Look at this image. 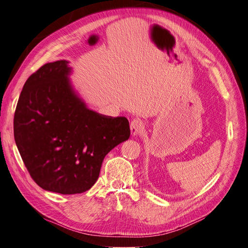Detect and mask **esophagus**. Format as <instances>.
I'll list each match as a JSON object with an SVG mask.
<instances>
[{
  "label": "esophagus",
  "mask_w": 248,
  "mask_h": 248,
  "mask_svg": "<svg viewBox=\"0 0 248 248\" xmlns=\"http://www.w3.org/2000/svg\"><path fill=\"white\" fill-rule=\"evenodd\" d=\"M144 129V123L143 120L140 119H133L130 124V130H131V135L135 136L141 132V130Z\"/></svg>",
  "instance_id": "esophagus-1"
}]
</instances>
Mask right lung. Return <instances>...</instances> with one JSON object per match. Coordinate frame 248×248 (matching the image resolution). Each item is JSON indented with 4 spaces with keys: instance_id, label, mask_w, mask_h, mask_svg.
I'll use <instances>...</instances> for the list:
<instances>
[{
    "instance_id": "1",
    "label": "right lung",
    "mask_w": 248,
    "mask_h": 248,
    "mask_svg": "<svg viewBox=\"0 0 248 248\" xmlns=\"http://www.w3.org/2000/svg\"><path fill=\"white\" fill-rule=\"evenodd\" d=\"M67 61L40 67L26 80L16 108V145L31 179L46 191H88L104 156L130 138L125 117L87 108L73 91Z\"/></svg>"
}]
</instances>
